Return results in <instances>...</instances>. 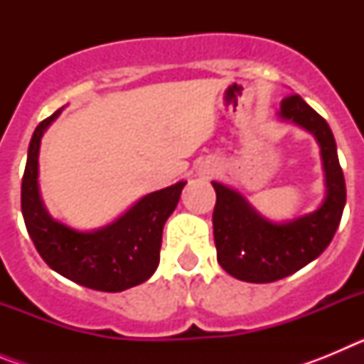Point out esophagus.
<instances>
[{
    "label": "esophagus",
    "mask_w": 364,
    "mask_h": 364,
    "mask_svg": "<svg viewBox=\"0 0 364 364\" xmlns=\"http://www.w3.org/2000/svg\"><path fill=\"white\" fill-rule=\"evenodd\" d=\"M204 175L208 176V178H210V176H213L215 175V167H205Z\"/></svg>",
    "instance_id": "34e87169"
}]
</instances>
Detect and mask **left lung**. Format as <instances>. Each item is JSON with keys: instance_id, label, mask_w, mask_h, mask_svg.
<instances>
[{"instance_id": "1", "label": "left lung", "mask_w": 364, "mask_h": 364, "mask_svg": "<svg viewBox=\"0 0 364 364\" xmlns=\"http://www.w3.org/2000/svg\"><path fill=\"white\" fill-rule=\"evenodd\" d=\"M279 117L306 129L319 144L326 197L314 213L273 222L257 213L239 191L211 182L217 193L213 210L217 260L231 277L244 282L279 281L317 259L332 242L346 204L345 175L326 120L299 95L282 100Z\"/></svg>"}]
</instances>
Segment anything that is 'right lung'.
Masks as SVG:
<instances>
[{
  "label": "right lung",
  "mask_w": 364,
  "mask_h": 364,
  "mask_svg": "<svg viewBox=\"0 0 364 364\" xmlns=\"http://www.w3.org/2000/svg\"><path fill=\"white\" fill-rule=\"evenodd\" d=\"M60 112L62 109L40 122L28 144L21 180V213L32 242L54 272L85 288L124 291L142 284L159 266L164 224L175 211L186 182L149 193L100 230L78 231L54 220L40 197L38 156L41 136Z\"/></svg>",
  "instance_id": "add662e5"
}]
</instances>
